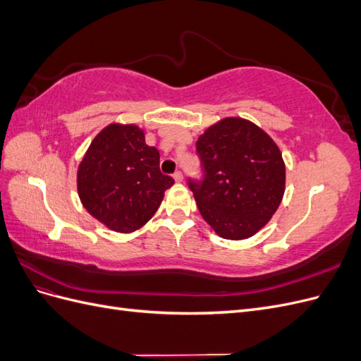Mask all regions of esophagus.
<instances>
[{"mask_svg":"<svg viewBox=\"0 0 361 361\" xmlns=\"http://www.w3.org/2000/svg\"><path fill=\"white\" fill-rule=\"evenodd\" d=\"M173 179L176 180V182H182V179H183V176H182V171H179V170H178V171H174V173H173Z\"/></svg>","mask_w":361,"mask_h":361,"instance_id":"34e87169","label":"esophagus"}]
</instances>
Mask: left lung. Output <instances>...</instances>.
I'll return each instance as SVG.
<instances>
[{
    "instance_id": "left-lung-1",
    "label": "left lung",
    "mask_w": 361,
    "mask_h": 361,
    "mask_svg": "<svg viewBox=\"0 0 361 361\" xmlns=\"http://www.w3.org/2000/svg\"><path fill=\"white\" fill-rule=\"evenodd\" d=\"M203 178H188L204 221L226 239H245L274 215L285 194V162L272 138L244 118L228 117L197 140Z\"/></svg>"
}]
</instances>
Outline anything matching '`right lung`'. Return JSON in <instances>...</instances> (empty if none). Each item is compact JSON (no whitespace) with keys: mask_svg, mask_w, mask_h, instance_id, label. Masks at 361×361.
Segmentation results:
<instances>
[{"mask_svg":"<svg viewBox=\"0 0 361 361\" xmlns=\"http://www.w3.org/2000/svg\"><path fill=\"white\" fill-rule=\"evenodd\" d=\"M174 183L159 170V152L135 125L113 123L94 137L78 169V194L96 220L129 233L146 224Z\"/></svg>","mask_w":361,"mask_h":361,"instance_id":"add662e5","label":"right lung"}]
</instances>
